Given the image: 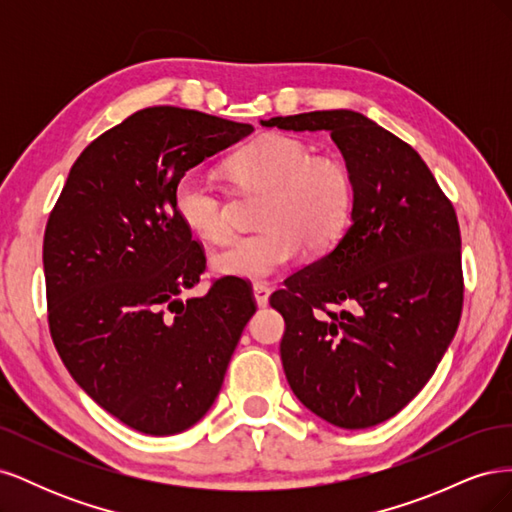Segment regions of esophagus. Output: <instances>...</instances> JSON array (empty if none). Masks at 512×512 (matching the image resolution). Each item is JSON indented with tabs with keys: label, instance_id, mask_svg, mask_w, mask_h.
Here are the masks:
<instances>
[{
	"label": "esophagus",
	"instance_id": "obj_1",
	"mask_svg": "<svg viewBox=\"0 0 512 512\" xmlns=\"http://www.w3.org/2000/svg\"><path fill=\"white\" fill-rule=\"evenodd\" d=\"M271 297V288L267 284H254V301L258 307H265Z\"/></svg>",
	"mask_w": 512,
	"mask_h": 512
}]
</instances>
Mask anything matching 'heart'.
I'll use <instances>...</instances> for the list:
<instances>
[{"instance_id":"b5f03b06","label":"heart","mask_w":512,"mask_h":512,"mask_svg":"<svg viewBox=\"0 0 512 512\" xmlns=\"http://www.w3.org/2000/svg\"><path fill=\"white\" fill-rule=\"evenodd\" d=\"M228 166L241 188L265 192L258 215L262 230L213 254L215 273L267 280L297 258L301 245L320 252L344 232L354 185L342 160L314 156L301 138L265 134L241 149ZM175 211L198 239L222 243L230 235L226 200L200 170H188L177 179Z\"/></svg>"}]
</instances>
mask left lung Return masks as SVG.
<instances>
[{"label":"left lung","instance_id":"1","mask_svg":"<svg viewBox=\"0 0 512 512\" xmlns=\"http://www.w3.org/2000/svg\"><path fill=\"white\" fill-rule=\"evenodd\" d=\"M260 123L331 132L350 170V228L327 256L290 275L271 305L286 322L282 365L301 404L335 427H374L418 395L459 327L455 209L423 158L361 113Z\"/></svg>","mask_w":512,"mask_h":512}]
</instances>
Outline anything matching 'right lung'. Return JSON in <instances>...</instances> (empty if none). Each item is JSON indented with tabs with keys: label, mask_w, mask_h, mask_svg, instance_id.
Returning a JSON list of instances; mask_svg holds the SVG:
<instances>
[{
	"label": "right lung",
	"mask_w": 512,
	"mask_h": 512,
	"mask_svg": "<svg viewBox=\"0 0 512 512\" xmlns=\"http://www.w3.org/2000/svg\"><path fill=\"white\" fill-rule=\"evenodd\" d=\"M177 106L143 108L85 147L44 230L53 344L76 384L123 425L173 436L218 397L256 312L243 280L200 282L205 254L175 211L177 179L250 136Z\"/></svg>",
	"instance_id": "1"
}]
</instances>
